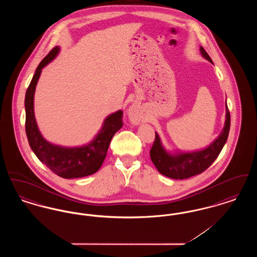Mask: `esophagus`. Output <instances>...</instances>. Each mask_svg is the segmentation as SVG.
<instances>
[{
  "instance_id": "esophagus-1",
  "label": "esophagus",
  "mask_w": 257,
  "mask_h": 257,
  "mask_svg": "<svg viewBox=\"0 0 257 257\" xmlns=\"http://www.w3.org/2000/svg\"><path fill=\"white\" fill-rule=\"evenodd\" d=\"M129 116H130V119H131V122L133 124H138L140 122V120L142 119V115L140 113V111L138 110L137 107H131L130 109V112H129Z\"/></svg>"
}]
</instances>
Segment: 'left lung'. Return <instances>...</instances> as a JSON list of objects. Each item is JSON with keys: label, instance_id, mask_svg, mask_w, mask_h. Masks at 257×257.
Masks as SVG:
<instances>
[{"label": "left lung", "instance_id": "8db88e82", "mask_svg": "<svg viewBox=\"0 0 257 257\" xmlns=\"http://www.w3.org/2000/svg\"><path fill=\"white\" fill-rule=\"evenodd\" d=\"M202 56L212 62L207 52L200 47ZM213 63V62H212ZM230 129V112L226 105L225 124L219 138L207 148L192 153L171 155L162 147L159 136L155 133V140L150 149V158L161 174L172 179H187L202 173L213 164L227 141Z\"/></svg>", "mask_w": 257, "mask_h": 257}]
</instances>
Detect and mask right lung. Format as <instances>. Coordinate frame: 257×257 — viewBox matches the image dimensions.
I'll list each match as a JSON object with an SVG mask.
<instances>
[{"instance_id":"add662e5","label":"right lung","mask_w":257,"mask_h":257,"mask_svg":"<svg viewBox=\"0 0 257 257\" xmlns=\"http://www.w3.org/2000/svg\"><path fill=\"white\" fill-rule=\"evenodd\" d=\"M59 47L51 50L49 54L38 64L36 73L27 89L25 97L26 134L30 147L46 167L63 178H78L95 173L102 166L111 138L122 127V110L109 115L103 124L97 137L86 147H58L43 139L37 128L34 112V95L37 81L42 68L59 53Z\"/></svg>"}]
</instances>
